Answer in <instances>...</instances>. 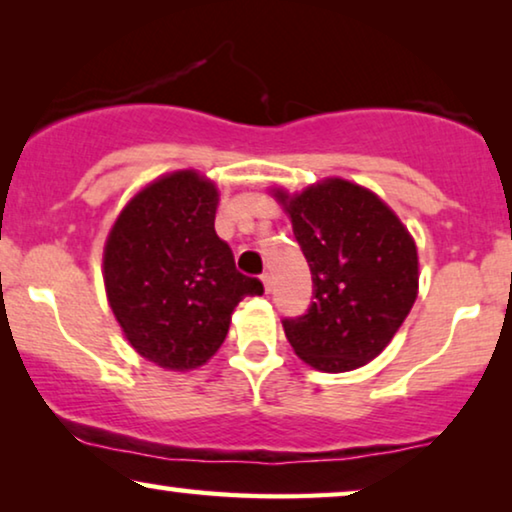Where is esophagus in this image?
<instances>
[{
    "instance_id": "esophagus-1",
    "label": "esophagus",
    "mask_w": 512,
    "mask_h": 512,
    "mask_svg": "<svg viewBox=\"0 0 512 512\" xmlns=\"http://www.w3.org/2000/svg\"><path fill=\"white\" fill-rule=\"evenodd\" d=\"M263 286H265V291H272V284H275V282H272V272H263Z\"/></svg>"
}]
</instances>
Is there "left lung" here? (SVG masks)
<instances>
[{"label": "left lung", "instance_id": "1", "mask_svg": "<svg viewBox=\"0 0 512 512\" xmlns=\"http://www.w3.org/2000/svg\"><path fill=\"white\" fill-rule=\"evenodd\" d=\"M312 272V303L284 333L312 368L345 373L373 361L417 298V247L366 188L326 179L300 195L277 191Z\"/></svg>", "mask_w": 512, "mask_h": 512}]
</instances>
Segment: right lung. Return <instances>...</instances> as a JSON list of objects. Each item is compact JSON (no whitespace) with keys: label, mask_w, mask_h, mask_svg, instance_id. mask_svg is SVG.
Returning a JSON list of instances; mask_svg holds the SVG:
<instances>
[{"label":"right lung","mask_w":512,"mask_h":512,"mask_svg":"<svg viewBox=\"0 0 512 512\" xmlns=\"http://www.w3.org/2000/svg\"><path fill=\"white\" fill-rule=\"evenodd\" d=\"M216 205L219 193L198 172L167 174L130 200L104 247L111 310L160 368L202 366L226 340L237 303L263 293L216 235Z\"/></svg>","instance_id":"1"}]
</instances>
